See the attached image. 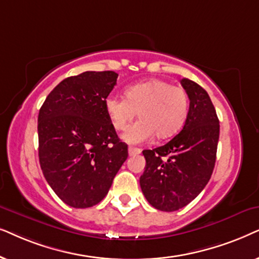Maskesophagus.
<instances>
[{
    "mask_svg": "<svg viewBox=\"0 0 259 259\" xmlns=\"http://www.w3.org/2000/svg\"><path fill=\"white\" fill-rule=\"evenodd\" d=\"M127 153H129L130 156H133V155H139V154H141V149L140 148H135V147H129Z\"/></svg>",
    "mask_w": 259,
    "mask_h": 259,
    "instance_id": "esophagus-1",
    "label": "esophagus"
}]
</instances>
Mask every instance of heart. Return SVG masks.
Listing matches in <instances>:
<instances>
[{
    "label": "heart",
    "instance_id": "b5f03b06",
    "mask_svg": "<svg viewBox=\"0 0 259 259\" xmlns=\"http://www.w3.org/2000/svg\"><path fill=\"white\" fill-rule=\"evenodd\" d=\"M125 97L111 94L104 105L110 122L117 130L125 129L137 115L141 118L132 124L122 139L127 143H143L156 135L167 139L184 125L188 113L187 92L180 86L153 79L127 86Z\"/></svg>",
    "mask_w": 259,
    "mask_h": 259
}]
</instances>
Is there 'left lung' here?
Returning a JSON list of instances; mask_svg holds the SVG:
<instances>
[{
  "mask_svg": "<svg viewBox=\"0 0 259 259\" xmlns=\"http://www.w3.org/2000/svg\"><path fill=\"white\" fill-rule=\"evenodd\" d=\"M181 85L189 98L184 127L164 146L143 150L141 189L153 207L164 212L185 207L208 184L219 141V119L207 92L187 78Z\"/></svg>",
  "mask_w": 259,
  "mask_h": 259,
  "instance_id": "obj_1",
  "label": "left lung"
}]
</instances>
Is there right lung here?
Returning a JSON list of instances; mask_svg holds the SVG:
<instances>
[{"instance_id":"obj_1","label":"right lung","mask_w":259,"mask_h":259,"mask_svg":"<svg viewBox=\"0 0 259 259\" xmlns=\"http://www.w3.org/2000/svg\"><path fill=\"white\" fill-rule=\"evenodd\" d=\"M113 71H88L52 90L37 117L39 161L55 194L74 208H88L108 194L127 157L105 110L116 85Z\"/></svg>"}]
</instances>
